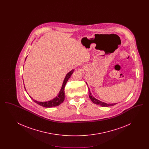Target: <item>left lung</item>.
Wrapping results in <instances>:
<instances>
[{
    "instance_id": "obj_1",
    "label": "left lung",
    "mask_w": 149,
    "mask_h": 149,
    "mask_svg": "<svg viewBox=\"0 0 149 149\" xmlns=\"http://www.w3.org/2000/svg\"><path fill=\"white\" fill-rule=\"evenodd\" d=\"M88 89H89V98L90 99H91V100L94 103V104H98L99 106H101L102 107H109V106H113L114 105L116 104L117 103H113V104H107L106 103H104V102H102L101 101H100L98 99H95L94 97H93L92 94H91V93L90 91V89L88 87Z\"/></svg>"
}]
</instances>
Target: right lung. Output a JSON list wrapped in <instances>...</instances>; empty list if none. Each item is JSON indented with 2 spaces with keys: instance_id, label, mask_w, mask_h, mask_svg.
<instances>
[{
  "instance_id": "1",
  "label": "right lung",
  "mask_w": 149,
  "mask_h": 149,
  "mask_svg": "<svg viewBox=\"0 0 149 149\" xmlns=\"http://www.w3.org/2000/svg\"><path fill=\"white\" fill-rule=\"evenodd\" d=\"M74 70H72L71 71H70L69 73H68L66 74V77L65 78V79H64V82H63V85H62L61 89L60 92L58 93V95L55 98H54L52 100H51L50 101L43 102H38V101H37L36 100H34L32 98H31L37 104H39V105H40L41 106L43 107L51 108V107H53L59 106L60 104H61L64 102V99H65V91H64L65 86V85H66L68 80H69V79L71 77L72 74L73 73ZM24 88H25V87H24Z\"/></svg>"
}]
</instances>
